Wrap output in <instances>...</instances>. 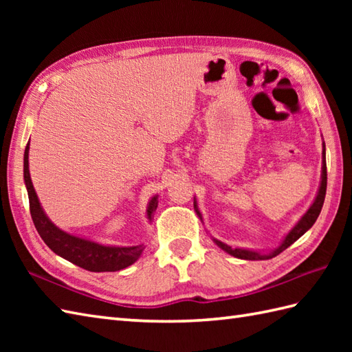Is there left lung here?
<instances>
[{
	"label": "left lung",
	"instance_id": "1",
	"mask_svg": "<svg viewBox=\"0 0 352 352\" xmlns=\"http://www.w3.org/2000/svg\"><path fill=\"white\" fill-rule=\"evenodd\" d=\"M325 192H327V160H325V144L322 142V170H320V183H319V189L316 192V197L313 199V203L310 204V207L307 208V212H305L300 221H298L294 227L290 228L289 233L283 237L281 243L276 246V248L271 250V251H257V250H248V248H233V246H230L227 243H223L218 239H214L213 236H210L213 239V242L219 246L221 250L226 251L230 256H233L236 258H242V260H269L275 256H278L280 252H283L289 246L296 242L298 239H300L305 231H309L313 223L316 222L318 216L322 210V206H324V199H325ZM193 208H195L197 214L199 216L201 222H203V214H201L199 208H198V203H197V198H193ZM210 234V233H208Z\"/></svg>",
	"mask_w": 352,
	"mask_h": 352
}]
</instances>
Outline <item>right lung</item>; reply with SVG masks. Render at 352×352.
Here are the masks:
<instances>
[{"label":"right lung","mask_w":352,"mask_h":352,"mask_svg":"<svg viewBox=\"0 0 352 352\" xmlns=\"http://www.w3.org/2000/svg\"><path fill=\"white\" fill-rule=\"evenodd\" d=\"M28 153L30 142L25 146L24 153V183L28 193L30 201V213L34 222L37 233L41 234L42 241L48 245L51 251H54L57 256L63 257L71 263L86 269L91 272H115L121 269L129 267L134 261L142 256L145 250V245L134 246H119V245H104L100 242L91 241L87 237H80L77 234L68 233L62 228H58L52 222L48 214L45 213L41 204L34 186L30 177V164H28ZM159 206V195H154L146 206V219L151 223L154 218V212Z\"/></svg>","instance_id":"obj_1"}]
</instances>
